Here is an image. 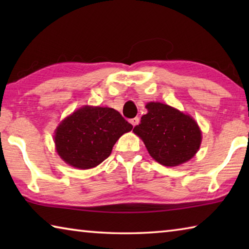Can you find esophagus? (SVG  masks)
Here are the masks:
<instances>
[{"mask_svg":"<svg viewBox=\"0 0 249 249\" xmlns=\"http://www.w3.org/2000/svg\"><path fill=\"white\" fill-rule=\"evenodd\" d=\"M129 122H130V124H132L135 127V126L138 125V123H140V119H138V117H134V119L129 120Z\"/></svg>","mask_w":249,"mask_h":249,"instance_id":"1","label":"esophagus"}]
</instances>
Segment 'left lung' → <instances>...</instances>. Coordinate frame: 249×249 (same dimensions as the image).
<instances>
[{
    "label": "left lung",
    "mask_w": 249,
    "mask_h": 249,
    "mask_svg": "<svg viewBox=\"0 0 249 249\" xmlns=\"http://www.w3.org/2000/svg\"><path fill=\"white\" fill-rule=\"evenodd\" d=\"M147 114L133 132L142 138L149 155L160 165L176 167L187 162L200 148L202 134L190 115L160 102L146 104Z\"/></svg>",
    "instance_id": "1"
}]
</instances>
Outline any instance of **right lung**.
Returning <instances> with one entry per match:
<instances>
[{
    "instance_id": "right-lung-1",
    "label": "right lung",
    "mask_w": 249,
    "mask_h": 249,
    "mask_svg": "<svg viewBox=\"0 0 249 249\" xmlns=\"http://www.w3.org/2000/svg\"><path fill=\"white\" fill-rule=\"evenodd\" d=\"M132 128L116 109L86 105L58 125L53 140L65 162L78 169H90L104 161L117 140Z\"/></svg>"
}]
</instances>
